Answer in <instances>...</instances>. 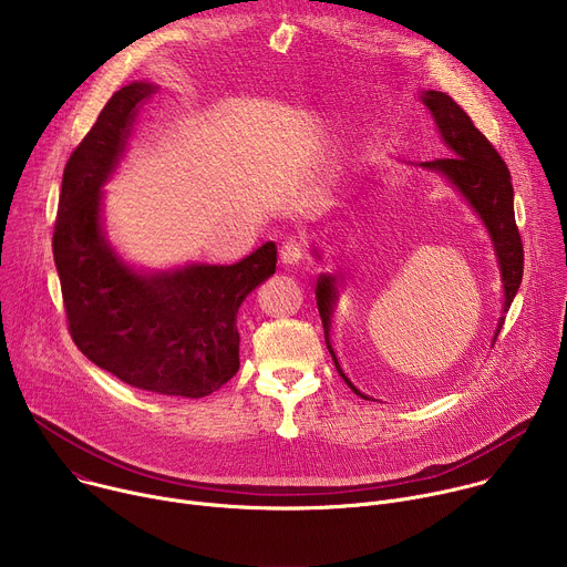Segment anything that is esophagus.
<instances>
[{"label": "esophagus", "mask_w": 567, "mask_h": 567, "mask_svg": "<svg viewBox=\"0 0 567 567\" xmlns=\"http://www.w3.org/2000/svg\"><path fill=\"white\" fill-rule=\"evenodd\" d=\"M302 260V245L296 237H287L280 247V262L285 267H293Z\"/></svg>", "instance_id": "obj_1"}]
</instances>
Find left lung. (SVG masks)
Returning <instances> with one entry per match:
<instances>
[{
	"instance_id": "8db88e82",
	"label": "left lung",
	"mask_w": 567,
	"mask_h": 567,
	"mask_svg": "<svg viewBox=\"0 0 567 567\" xmlns=\"http://www.w3.org/2000/svg\"><path fill=\"white\" fill-rule=\"evenodd\" d=\"M422 103L431 110V116L435 118V125L451 156L426 161V164H420V166L446 177L449 184L475 210L482 224L487 226V233L492 237V245L498 258L501 278H503V296H505L503 311H509L523 280V241H520V233L514 217L512 175L505 166L503 156L496 152V147L473 125L468 114L449 94L429 90V92H422ZM337 300H339L337 276L320 274L316 280V305L322 320V330H326L328 350L334 359L339 374L352 388V392L363 399H370L346 377L332 350L330 326H332V313H334ZM503 322H505V316L498 320V330L494 339H498Z\"/></svg>"
}]
</instances>
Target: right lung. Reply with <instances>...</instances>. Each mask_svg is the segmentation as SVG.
Segmentation results:
<instances>
[{
    "label": "right lung",
    "mask_w": 567,
    "mask_h": 567,
    "mask_svg": "<svg viewBox=\"0 0 567 567\" xmlns=\"http://www.w3.org/2000/svg\"><path fill=\"white\" fill-rule=\"evenodd\" d=\"M152 83L118 90L71 152L53 228L69 332L78 350L123 383L164 396L199 399L239 370L237 309L276 274L267 241L235 265L171 271L130 267L103 230V186L116 171Z\"/></svg>",
    "instance_id": "add662e5"
}]
</instances>
